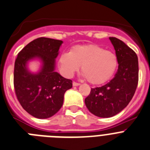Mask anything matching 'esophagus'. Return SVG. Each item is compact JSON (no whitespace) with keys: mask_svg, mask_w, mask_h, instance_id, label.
Instances as JSON below:
<instances>
[{"mask_svg":"<svg viewBox=\"0 0 150 150\" xmlns=\"http://www.w3.org/2000/svg\"><path fill=\"white\" fill-rule=\"evenodd\" d=\"M79 85H80V83H76V82H73V86H78Z\"/></svg>","mask_w":150,"mask_h":150,"instance_id":"34e87169","label":"esophagus"}]
</instances>
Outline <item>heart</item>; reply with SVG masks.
Returning <instances> with one entry per match:
<instances>
[{
  "mask_svg": "<svg viewBox=\"0 0 150 150\" xmlns=\"http://www.w3.org/2000/svg\"><path fill=\"white\" fill-rule=\"evenodd\" d=\"M59 67L65 77L73 76L81 66L82 76L91 84H101L109 80L118 67L116 55L96 44L77 45L59 58Z\"/></svg>",
  "mask_w": 150,
  "mask_h": 150,
  "instance_id": "1",
  "label": "heart"
}]
</instances>
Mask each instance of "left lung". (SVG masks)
I'll return each instance as SVG.
<instances>
[{"instance_id":"left-lung-1","label":"left lung","mask_w":150,"mask_h":150,"mask_svg":"<svg viewBox=\"0 0 150 150\" xmlns=\"http://www.w3.org/2000/svg\"><path fill=\"white\" fill-rule=\"evenodd\" d=\"M116 51L119 67L115 76L100 87L91 88L85 99L88 110L95 116L109 118L121 112L133 98L138 83V59L124 42L110 38Z\"/></svg>"}]
</instances>
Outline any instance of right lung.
Masks as SVG:
<instances>
[{"mask_svg": "<svg viewBox=\"0 0 150 150\" xmlns=\"http://www.w3.org/2000/svg\"><path fill=\"white\" fill-rule=\"evenodd\" d=\"M62 40L40 38L26 45L18 54L14 66V88L23 109L38 119L55 115L63 105L64 95L72 88V81L55 72V59ZM39 59L38 73L27 68L28 62Z\"/></svg>", "mask_w": 150, "mask_h": 150, "instance_id": "1", "label": "right lung"}]
</instances>
